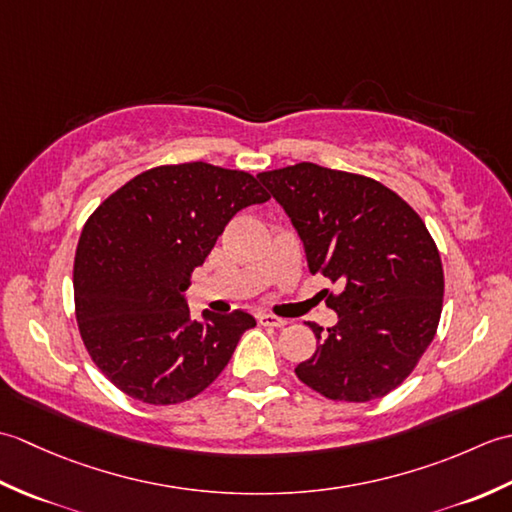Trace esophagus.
<instances>
[{
	"instance_id": "obj_1",
	"label": "esophagus",
	"mask_w": 512,
	"mask_h": 512,
	"mask_svg": "<svg viewBox=\"0 0 512 512\" xmlns=\"http://www.w3.org/2000/svg\"><path fill=\"white\" fill-rule=\"evenodd\" d=\"M257 321L262 323V325H268V328H284V325L288 323L286 319L275 317V314H259Z\"/></svg>"
}]
</instances>
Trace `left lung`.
<instances>
[{
	"label": "left lung",
	"instance_id": "1",
	"mask_svg": "<svg viewBox=\"0 0 512 512\" xmlns=\"http://www.w3.org/2000/svg\"><path fill=\"white\" fill-rule=\"evenodd\" d=\"M257 178L297 228L310 273L343 286L325 299L339 323L325 332L308 323L319 343L297 378L330 400L389 394L440 323L444 273L427 226L398 193L358 173L299 162Z\"/></svg>",
	"mask_w": 512,
	"mask_h": 512
}]
</instances>
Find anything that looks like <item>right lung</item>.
Listing matches in <instances>:
<instances>
[{"instance_id":"right-lung-1","label":"right lung","mask_w":512,"mask_h":512,"mask_svg":"<svg viewBox=\"0 0 512 512\" xmlns=\"http://www.w3.org/2000/svg\"><path fill=\"white\" fill-rule=\"evenodd\" d=\"M270 198L255 176L209 162L132 178L85 222L74 257V310L85 350L123 394L176 405L222 374L255 319L193 321L184 290L231 217Z\"/></svg>"}]
</instances>
